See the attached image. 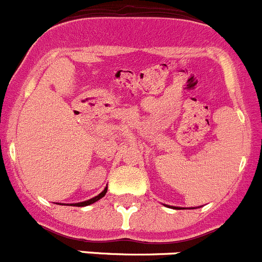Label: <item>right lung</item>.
<instances>
[{
	"label": "right lung",
	"instance_id": "right-lung-1",
	"mask_svg": "<svg viewBox=\"0 0 262 262\" xmlns=\"http://www.w3.org/2000/svg\"><path fill=\"white\" fill-rule=\"evenodd\" d=\"M105 193H106V189H104V191H101L100 194H99L98 196H95V198H92V199H90V201H86V202H81V203H76L74 204V206H87V204H91V203H94V202H96L98 201V199H100V198H103L104 195H105Z\"/></svg>",
	"mask_w": 262,
	"mask_h": 262
}]
</instances>
